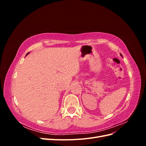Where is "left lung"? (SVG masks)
I'll list each match as a JSON object with an SVG mask.
<instances>
[{
  "label": "left lung",
  "instance_id": "left-lung-1",
  "mask_svg": "<svg viewBox=\"0 0 146 146\" xmlns=\"http://www.w3.org/2000/svg\"><path fill=\"white\" fill-rule=\"evenodd\" d=\"M121 56H122V54H121Z\"/></svg>",
  "mask_w": 146,
  "mask_h": 146
}]
</instances>
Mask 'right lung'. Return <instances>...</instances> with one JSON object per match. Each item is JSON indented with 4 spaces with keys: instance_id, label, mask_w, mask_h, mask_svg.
<instances>
[{
    "instance_id": "add662e5",
    "label": "right lung",
    "mask_w": 146,
    "mask_h": 146,
    "mask_svg": "<svg viewBox=\"0 0 146 146\" xmlns=\"http://www.w3.org/2000/svg\"><path fill=\"white\" fill-rule=\"evenodd\" d=\"M29 54V52H28V53H27V55H28Z\"/></svg>"
}]
</instances>
